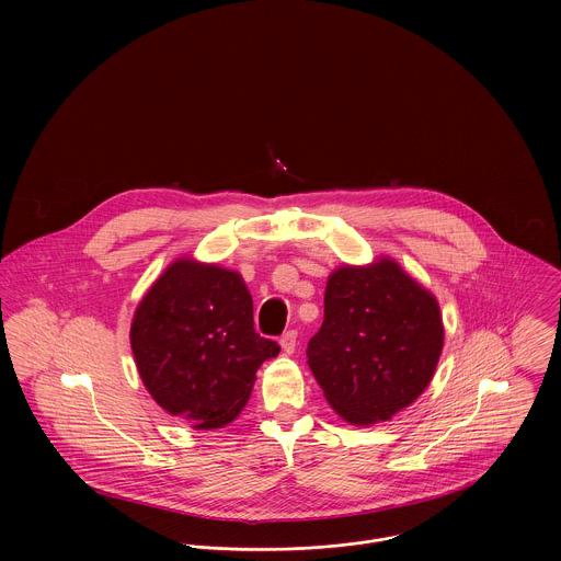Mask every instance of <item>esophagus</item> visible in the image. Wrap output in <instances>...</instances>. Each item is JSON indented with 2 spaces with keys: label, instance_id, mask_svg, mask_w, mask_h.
Returning <instances> with one entry per match:
<instances>
[{
  "label": "esophagus",
  "instance_id": "esophagus-1",
  "mask_svg": "<svg viewBox=\"0 0 561 561\" xmlns=\"http://www.w3.org/2000/svg\"><path fill=\"white\" fill-rule=\"evenodd\" d=\"M296 345H298V332L296 330H287L283 336H280V347L285 354H294L296 352Z\"/></svg>",
  "mask_w": 561,
  "mask_h": 561
}]
</instances>
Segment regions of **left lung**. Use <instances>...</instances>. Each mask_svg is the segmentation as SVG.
Returning a JSON list of instances; mask_svg holds the SVG:
<instances>
[{
    "instance_id": "1",
    "label": "left lung",
    "mask_w": 561,
    "mask_h": 561,
    "mask_svg": "<svg viewBox=\"0 0 561 561\" xmlns=\"http://www.w3.org/2000/svg\"><path fill=\"white\" fill-rule=\"evenodd\" d=\"M443 350L438 302L391 259L341 267L325 285L309 367L350 423L387 421L430 385Z\"/></svg>"
}]
</instances>
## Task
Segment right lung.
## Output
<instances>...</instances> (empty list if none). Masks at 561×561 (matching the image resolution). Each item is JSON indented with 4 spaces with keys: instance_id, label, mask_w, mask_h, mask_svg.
<instances>
[{
    "instance_id": "1",
    "label": "right lung",
    "mask_w": 561,
    "mask_h": 561,
    "mask_svg": "<svg viewBox=\"0 0 561 561\" xmlns=\"http://www.w3.org/2000/svg\"><path fill=\"white\" fill-rule=\"evenodd\" d=\"M131 350L153 400L198 430L233 421L261 363L280 352L254 330L240 274L190 259L172 263L140 302Z\"/></svg>"
}]
</instances>
